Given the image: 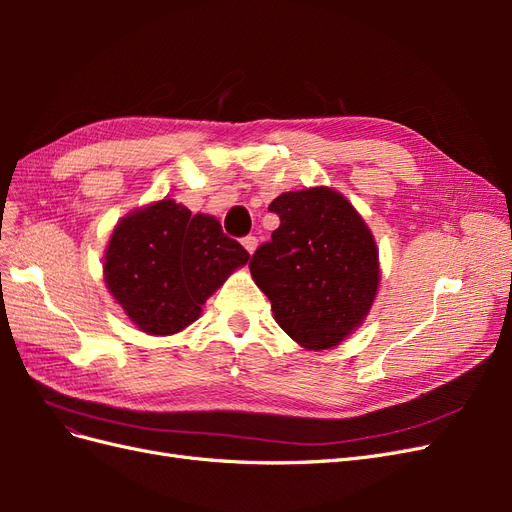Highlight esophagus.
I'll use <instances>...</instances> for the list:
<instances>
[{
    "instance_id": "obj_1",
    "label": "esophagus",
    "mask_w": 512,
    "mask_h": 512,
    "mask_svg": "<svg viewBox=\"0 0 512 512\" xmlns=\"http://www.w3.org/2000/svg\"><path fill=\"white\" fill-rule=\"evenodd\" d=\"M241 243H243V247H245V250L250 252V254H254V250L258 247V239H256V237H252V235L243 237V239H241Z\"/></svg>"
}]
</instances>
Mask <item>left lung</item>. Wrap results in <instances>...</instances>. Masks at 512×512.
I'll list each match as a JSON object with an SVG mask.
<instances>
[{
  "mask_svg": "<svg viewBox=\"0 0 512 512\" xmlns=\"http://www.w3.org/2000/svg\"><path fill=\"white\" fill-rule=\"evenodd\" d=\"M269 211L280 226L250 258L254 282L294 342L333 348L374 303L376 241L348 200L329 188L286 192Z\"/></svg>",
  "mask_w": 512,
  "mask_h": 512,
  "instance_id": "obj_1",
  "label": "left lung"
}]
</instances>
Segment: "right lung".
I'll use <instances>...</instances> for the list:
<instances>
[{
    "instance_id": "obj_1",
    "label": "right lung",
    "mask_w": 512,
    "mask_h": 512,
    "mask_svg": "<svg viewBox=\"0 0 512 512\" xmlns=\"http://www.w3.org/2000/svg\"><path fill=\"white\" fill-rule=\"evenodd\" d=\"M247 258L218 220L164 198L117 224L104 277L138 329L170 335L194 322L200 305Z\"/></svg>"
}]
</instances>
